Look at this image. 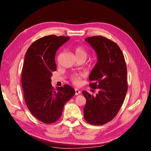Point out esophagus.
Returning <instances> with one entry per match:
<instances>
[{"label": "esophagus", "mask_w": 151, "mask_h": 151, "mask_svg": "<svg viewBox=\"0 0 151 151\" xmlns=\"http://www.w3.org/2000/svg\"><path fill=\"white\" fill-rule=\"evenodd\" d=\"M75 93H76V95H79L81 93V91H80L78 89H75Z\"/></svg>", "instance_id": "1"}]
</instances>
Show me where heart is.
<instances>
[{
  "instance_id": "obj_1",
  "label": "heart",
  "mask_w": 151,
  "mask_h": 151,
  "mask_svg": "<svg viewBox=\"0 0 151 151\" xmlns=\"http://www.w3.org/2000/svg\"><path fill=\"white\" fill-rule=\"evenodd\" d=\"M75 53L77 58H84L86 60L88 56V51L83 47H77L75 48ZM83 77V74H75L72 76V81L75 84L79 85L81 83L82 77Z\"/></svg>"
}]
</instances>
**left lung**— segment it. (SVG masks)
Returning a JSON list of instances; mask_svg holds the SVG:
<instances>
[{"label": "left lung", "instance_id": "8db88e82", "mask_svg": "<svg viewBox=\"0 0 151 151\" xmlns=\"http://www.w3.org/2000/svg\"><path fill=\"white\" fill-rule=\"evenodd\" d=\"M94 50L97 63L91 71L90 86L98 89L96 96L83 91L86 99L84 116L90 124L102 125L115 117L124 101L127 91V66L118 45L101 36L85 39Z\"/></svg>", "mask_w": 151, "mask_h": 151}]
</instances>
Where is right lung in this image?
<instances>
[{
	"label": "right lung",
	"mask_w": 151,
	"mask_h": 151,
	"mask_svg": "<svg viewBox=\"0 0 151 151\" xmlns=\"http://www.w3.org/2000/svg\"><path fill=\"white\" fill-rule=\"evenodd\" d=\"M70 37L49 35L32 43L27 50L22 66L21 83L27 107L35 117L47 124L58 120L65 104L75 94L67 84L57 87L51 84L57 50Z\"/></svg>",
	"instance_id": "obj_1"
}]
</instances>
